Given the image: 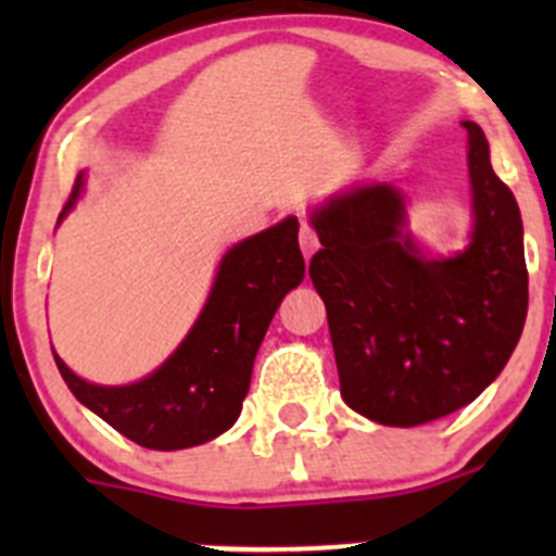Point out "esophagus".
Returning <instances> with one entry per match:
<instances>
[{
  "label": "esophagus",
  "mask_w": 556,
  "mask_h": 556,
  "mask_svg": "<svg viewBox=\"0 0 556 556\" xmlns=\"http://www.w3.org/2000/svg\"><path fill=\"white\" fill-rule=\"evenodd\" d=\"M299 242H301V252H304V257L309 261L314 252L319 250V242H317V233L312 231L309 226H301V233H299Z\"/></svg>",
  "instance_id": "1"
}]
</instances>
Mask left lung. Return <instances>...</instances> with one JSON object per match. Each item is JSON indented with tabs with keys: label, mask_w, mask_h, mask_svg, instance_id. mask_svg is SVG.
Returning a JSON list of instances; mask_svg holds the SVG:
<instances>
[{
	"label": "left lung",
	"mask_w": 556,
	"mask_h": 556,
	"mask_svg": "<svg viewBox=\"0 0 556 556\" xmlns=\"http://www.w3.org/2000/svg\"><path fill=\"white\" fill-rule=\"evenodd\" d=\"M468 131V247L425 255L406 199L390 182L352 185L309 212L323 250L309 277L328 312L341 397L390 428L433 422L481 395L506 368L527 317L521 215Z\"/></svg>",
	"instance_id": "8db88e82"
}]
</instances>
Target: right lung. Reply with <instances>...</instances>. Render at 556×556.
<instances>
[{
    "instance_id": "1",
    "label": "right lung",
    "mask_w": 556,
    "mask_h": 556,
    "mask_svg": "<svg viewBox=\"0 0 556 556\" xmlns=\"http://www.w3.org/2000/svg\"><path fill=\"white\" fill-rule=\"evenodd\" d=\"M83 185L80 172L59 223L77 204ZM304 271L299 220L285 217L223 255L199 319L150 377L106 387L80 379L53 352L55 366L72 395L134 444L159 452L206 444L242 414L257 346Z\"/></svg>"
}]
</instances>
